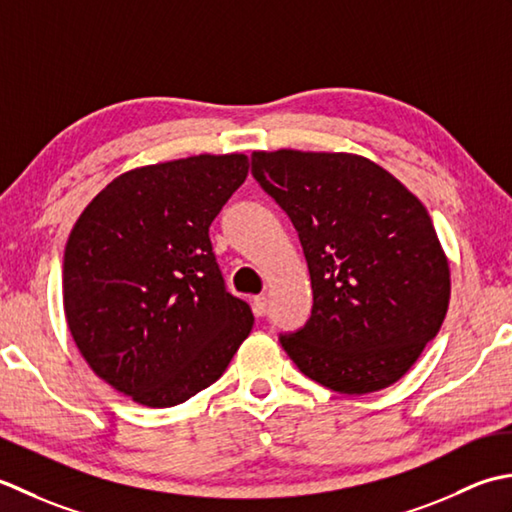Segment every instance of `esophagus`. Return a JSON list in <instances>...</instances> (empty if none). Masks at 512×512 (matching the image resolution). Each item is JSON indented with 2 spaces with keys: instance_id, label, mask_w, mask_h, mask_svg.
<instances>
[{
  "instance_id": "34e87169",
  "label": "esophagus",
  "mask_w": 512,
  "mask_h": 512,
  "mask_svg": "<svg viewBox=\"0 0 512 512\" xmlns=\"http://www.w3.org/2000/svg\"><path fill=\"white\" fill-rule=\"evenodd\" d=\"M267 296H256L254 300H252V309H254V314L256 316H265L267 314Z\"/></svg>"
}]
</instances>
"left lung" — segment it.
<instances>
[{
	"label": "left lung",
	"mask_w": 512,
	"mask_h": 512,
	"mask_svg": "<svg viewBox=\"0 0 512 512\" xmlns=\"http://www.w3.org/2000/svg\"><path fill=\"white\" fill-rule=\"evenodd\" d=\"M252 174L283 207L305 252L314 309L280 336L322 387H391L440 331L451 267L420 198L378 163L349 152H254Z\"/></svg>",
	"instance_id": "1"
}]
</instances>
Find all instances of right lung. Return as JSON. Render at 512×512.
<instances>
[{
  "label": "right lung",
  "mask_w": 512,
  "mask_h": 512,
  "mask_svg": "<svg viewBox=\"0 0 512 512\" xmlns=\"http://www.w3.org/2000/svg\"><path fill=\"white\" fill-rule=\"evenodd\" d=\"M249 172L245 154L143 165L92 198L68 236L64 314L83 360L137 404L210 387L254 314L227 294L210 225Z\"/></svg>",
  "instance_id": "right-lung-1"
}]
</instances>
